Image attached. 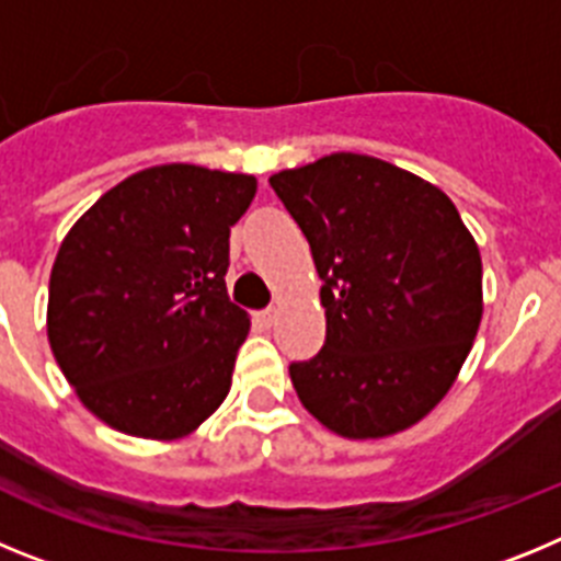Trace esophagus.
<instances>
[{
  "label": "esophagus",
  "mask_w": 561,
  "mask_h": 561,
  "mask_svg": "<svg viewBox=\"0 0 561 561\" xmlns=\"http://www.w3.org/2000/svg\"><path fill=\"white\" fill-rule=\"evenodd\" d=\"M255 323L261 325V329H270V325L275 323V311H272V309L255 311Z\"/></svg>",
  "instance_id": "obj_1"
}]
</instances>
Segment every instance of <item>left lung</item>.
Returning <instances> with one entry per match:
<instances>
[{
	"instance_id": "left-lung-1",
	"label": "left lung",
	"mask_w": 561,
	"mask_h": 561,
	"mask_svg": "<svg viewBox=\"0 0 561 561\" xmlns=\"http://www.w3.org/2000/svg\"><path fill=\"white\" fill-rule=\"evenodd\" d=\"M323 280L325 342L297 399L342 438L413 427L453 388L483 314V266L444 191L365 153L270 176Z\"/></svg>"
}]
</instances>
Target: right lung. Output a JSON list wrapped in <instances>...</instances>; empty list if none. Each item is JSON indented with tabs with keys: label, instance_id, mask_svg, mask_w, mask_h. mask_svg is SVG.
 <instances>
[{
	"label": "right lung",
	"instance_id": "1",
	"mask_svg": "<svg viewBox=\"0 0 561 561\" xmlns=\"http://www.w3.org/2000/svg\"><path fill=\"white\" fill-rule=\"evenodd\" d=\"M247 173L153 165L83 213L49 275L47 336L83 408L126 435L193 433L230 393L250 331L230 304V227Z\"/></svg>",
	"mask_w": 561,
	"mask_h": 561
}]
</instances>
